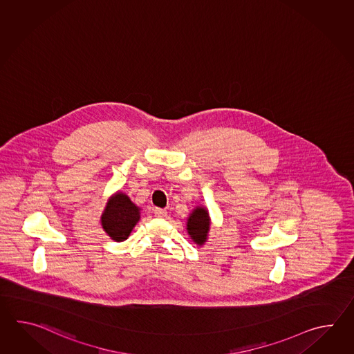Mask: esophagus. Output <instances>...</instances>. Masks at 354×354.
I'll use <instances>...</instances> for the list:
<instances>
[{
  "mask_svg": "<svg viewBox=\"0 0 354 354\" xmlns=\"http://www.w3.org/2000/svg\"><path fill=\"white\" fill-rule=\"evenodd\" d=\"M154 214H156V216H158V218H166L167 210H165V209H158V207H156V209H154Z\"/></svg>",
  "mask_w": 354,
  "mask_h": 354,
  "instance_id": "esophagus-1",
  "label": "esophagus"
}]
</instances>
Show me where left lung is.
Returning <instances> with one entry per match:
<instances>
[{"label":"left lung","mask_w":354,"mask_h":354,"mask_svg":"<svg viewBox=\"0 0 354 354\" xmlns=\"http://www.w3.org/2000/svg\"><path fill=\"white\" fill-rule=\"evenodd\" d=\"M209 230H210L209 212L203 206H197L189 214L187 218L188 235L197 245H203L205 241H207Z\"/></svg>","instance_id":"1"}]
</instances>
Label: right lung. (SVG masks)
Here are the masks:
<instances>
[{
    "label": "right lung",
    "mask_w": 354,
    "mask_h": 354,
    "mask_svg": "<svg viewBox=\"0 0 354 354\" xmlns=\"http://www.w3.org/2000/svg\"><path fill=\"white\" fill-rule=\"evenodd\" d=\"M139 220L140 209L120 191L109 198L101 215L104 230L115 241H127Z\"/></svg>",
    "instance_id": "1"
}]
</instances>
